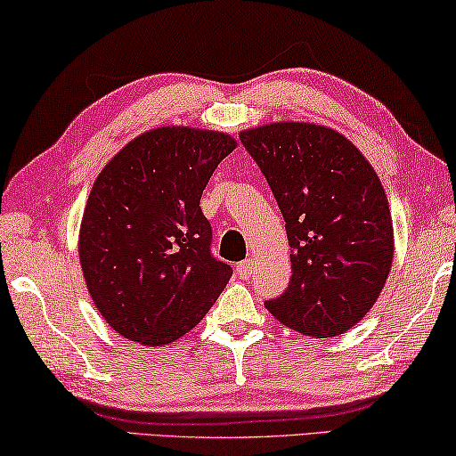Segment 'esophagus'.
I'll return each instance as SVG.
<instances>
[{
	"mask_svg": "<svg viewBox=\"0 0 456 456\" xmlns=\"http://www.w3.org/2000/svg\"><path fill=\"white\" fill-rule=\"evenodd\" d=\"M252 268H255V260H252V258H246V260H242V263H238V266H236L238 277H240V279H250Z\"/></svg>",
	"mask_w": 456,
	"mask_h": 456,
	"instance_id": "obj_1",
	"label": "esophagus"
}]
</instances>
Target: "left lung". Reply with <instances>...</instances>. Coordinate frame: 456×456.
Returning a JSON list of instances; mask_svg holds the SVG:
<instances>
[{
  "label": "left lung",
  "instance_id": "1",
  "mask_svg": "<svg viewBox=\"0 0 456 456\" xmlns=\"http://www.w3.org/2000/svg\"><path fill=\"white\" fill-rule=\"evenodd\" d=\"M285 218L290 281L265 307L309 338L354 327L382 293L394 228L382 182L352 141L313 123L242 131Z\"/></svg>",
  "mask_w": 456,
  "mask_h": 456
}]
</instances>
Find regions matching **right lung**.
Returning <instances> with one entry per match:
<instances>
[{"mask_svg": "<svg viewBox=\"0 0 456 456\" xmlns=\"http://www.w3.org/2000/svg\"><path fill=\"white\" fill-rule=\"evenodd\" d=\"M236 141L158 126L126 143L96 177L80 224L88 293L117 333L166 346L193 330L232 277L210 255L200 198Z\"/></svg>", "mask_w": 456, "mask_h": 456, "instance_id": "add662e5", "label": "right lung"}]
</instances>
